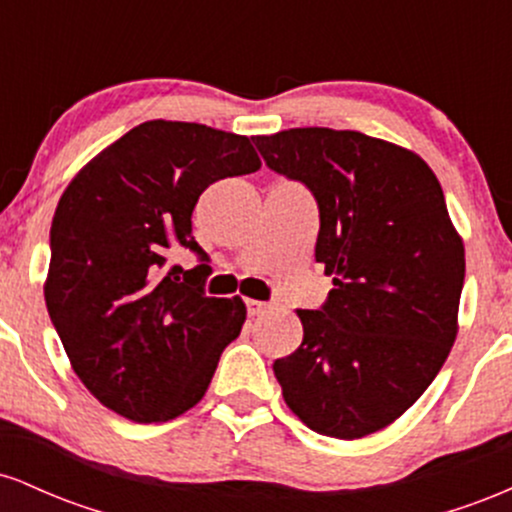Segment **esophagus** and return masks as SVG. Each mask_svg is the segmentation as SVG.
Here are the masks:
<instances>
[{"mask_svg":"<svg viewBox=\"0 0 512 512\" xmlns=\"http://www.w3.org/2000/svg\"><path fill=\"white\" fill-rule=\"evenodd\" d=\"M245 308H248V315L250 317H255V315L267 313V310L272 308V305L264 303V301H252V298H248V301H245Z\"/></svg>","mask_w":512,"mask_h":512,"instance_id":"esophagus-1","label":"esophagus"}]
</instances>
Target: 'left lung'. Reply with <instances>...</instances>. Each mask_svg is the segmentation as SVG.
<instances>
[{
	"mask_svg": "<svg viewBox=\"0 0 512 512\" xmlns=\"http://www.w3.org/2000/svg\"><path fill=\"white\" fill-rule=\"evenodd\" d=\"M267 166L320 209L315 260L334 276L303 342L276 358L289 409L330 438L370 436L433 383L457 337L464 245L443 187L414 151L330 127L252 137Z\"/></svg>",
	"mask_w": 512,
	"mask_h": 512,
	"instance_id": "1",
	"label": "left lung"
}]
</instances>
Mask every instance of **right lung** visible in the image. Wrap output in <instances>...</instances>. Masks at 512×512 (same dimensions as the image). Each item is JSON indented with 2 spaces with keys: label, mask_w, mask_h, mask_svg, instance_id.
Returning a JSON list of instances; mask_svg holds the SVG:
<instances>
[{
  "label": "right lung",
  "mask_w": 512,
  "mask_h": 512,
  "mask_svg": "<svg viewBox=\"0 0 512 512\" xmlns=\"http://www.w3.org/2000/svg\"><path fill=\"white\" fill-rule=\"evenodd\" d=\"M248 137L149 120L69 182L50 228L45 303L74 373L103 407L137 424L185 414L240 334L245 303L204 293L209 264L182 280L170 248L207 255L192 211L211 182L260 170Z\"/></svg>",
  "instance_id": "right-lung-1"
}]
</instances>
